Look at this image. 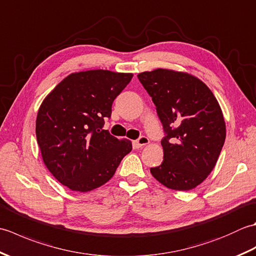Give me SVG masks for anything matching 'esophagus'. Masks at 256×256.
<instances>
[{"instance_id": "34e87169", "label": "esophagus", "mask_w": 256, "mask_h": 256, "mask_svg": "<svg viewBox=\"0 0 256 256\" xmlns=\"http://www.w3.org/2000/svg\"><path fill=\"white\" fill-rule=\"evenodd\" d=\"M148 143H150V140H148V138H146V136H140V138L134 142L135 146H136L138 148H142V146H144V145H148Z\"/></svg>"}]
</instances>
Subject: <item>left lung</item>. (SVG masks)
Returning <instances> with one entry per match:
<instances>
[{
  "label": "left lung",
  "instance_id": "8db88e82",
  "mask_svg": "<svg viewBox=\"0 0 256 256\" xmlns=\"http://www.w3.org/2000/svg\"><path fill=\"white\" fill-rule=\"evenodd\" d=\"M164 128V160L150 168L167 188L190 190L208 177L226 140V123L211 90L194 76L168 69L138 74Z\"/></svg>",
  "mask_w": 256,
  "mask_h": 256
}]
</instances>
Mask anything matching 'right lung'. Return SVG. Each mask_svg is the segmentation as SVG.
I'll use <instances>...</instances> for the list:
<instances>
[{"mask_svg":"<svg viewBox=\"0 0 256 256\" xmlns=\"http://www.w3.org/2000/svg\"><path fill=\"white\" fill-rule=\"evenodd\" d=\"M132 77L101 69L74 72L42 101L36 118L37 143L48 170L64 186L80 192L102 186L132 150L130 140L103 130L114 99Z\"/></svg>","mask_w":256,"mask_h":256,"instance_id":"right-lung-1","label":"right lung"}]
</instances>
